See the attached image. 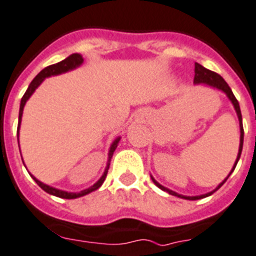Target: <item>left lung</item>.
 Here are the masks:
<instances>
[{"instance_id":"left-lung-1","label":"left lung","mask_w":256,"mask_h":256,"mask_svg":"<svg viewBox=\"0 0 256 256\" xmlns=\"http://www.w3.org/2000/svg\"><path fill=\"white\" fill-rule=\"evenodd\" d=\"M193 84L194 85H206V86H210V88L218 89V90H221V92H224L226 96H228V98L232 101V106H234V109H236V116H238V121H240V150H238V155H236L234 167L232 168V171H230V174L228 175V178H226L222 182H220V184L216 186V189H213L212 192H208V193H205V194H200V196H182V194H178V193L174 192V190H171V189L166 188V186H163L162 184H159V182H158L156 180L152 178V176H151L154 184H155L158 188H160L162 190L170 193V194H172V196L184 198V200H200V198H204V197L210 196V194H213L216 190H218V189L221 188V186H224V182H225L226 180L229 178V176L232 175V172L236 170V163H238V160H240V152H242V147H243V124H242V114H240V104H238V101H236V96L232 94V89H230V86L228 85V82H226V81L224 80V78H222L218 74H216V72H212V70H206V68H204L201 64L196 63L194 64V80H193Z\"/></svg>"}]
</instances>
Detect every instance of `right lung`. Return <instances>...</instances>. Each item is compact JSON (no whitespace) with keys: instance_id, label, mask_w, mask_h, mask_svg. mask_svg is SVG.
<instances>
[{"instance_id":"1","label":"right lung","mask_w":256,"mask_h":256,"mask_svg":"<svg viewBox=\"0 0 256 256\" xmlns=\"http://www.w3.org/2000/svg\"><path fill=\"white\" fill-rule=\"evenodd\" d=\"M82 63H84V59H82V56H81L80 54H72V55H70L64 60L59 62V63L52 64V66L46 67L44 70H42L40 72H39V74L35 76V78L31 81L30 85H28V88H27L26 93H24V97H22V100H20V117H18V130H16L18 140H20V121H22V114H24V105H26L27 100L30 98L31 96H32V93L35 92V89L38 88L39 85H40L42 82L44 81V78H51V76H56V74H66V72H70V70H76V68L80 67ZM120 140H121V136H118V138L114 139L113 143L110 144L109 154H108L106 168H105V171H104L102 176L98 178V182H96L92 186H89V188L84 189V190H80V192H76V193L67 192V190H62V189H56V188H54V186H47V184H44V182H39L38 178H34V176L30 174L31 178H34L35 182H36V184H38V186H40V188L43 189L44 192L50 193V194H52V196L62 197V198H68V200H70V198H78V197L85 196V194H88V193L93 192V190H96V189H98L100 186H102V182H105V178H106V175H108V170H109V166H110V160H112L113 152L116 151V148H117ZM18 144H20V142H18ZM20 156H22V155H20Z\"/></svg>"}]
</instances>
